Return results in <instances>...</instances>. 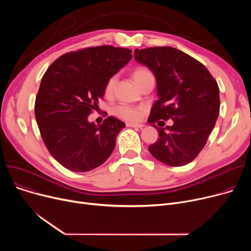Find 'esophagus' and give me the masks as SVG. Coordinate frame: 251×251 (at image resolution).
<instances>
[{"mask_svg":"<svg viewBox=\"0 0 251 251\" xmlns=\"http://www.w3.org/2000/svg\"><path fill=\"white\" fill-rule=\"evenodd\" d=\"M128 127H133V128H142L144 125L143 124H135V123H127L126 124Z\"/></svg>","mask_w":251,"mask_h":251,"instance_id":"obj_1","label":"esophagus"}]
</instances>
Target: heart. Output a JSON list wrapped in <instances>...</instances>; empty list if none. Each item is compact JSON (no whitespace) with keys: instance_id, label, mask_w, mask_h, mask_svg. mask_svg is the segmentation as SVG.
<instances>
[{"instance_id":"1","label":"heart","mask_w":251,"mask_h":251,"mask_svg":"<svg viewBox=\"0 0 251 251\" xmlns=\"http://www.w3.org/2000/svg\"><path fill=\"white\" fill-rule=\"evenodd\" d=\"M152 77H153V74L151 73V71L147 67H143V66H139V67H136L132 71V78L134 79V81L137 83L139 87H141L144 82H147L150 78H152ZM117 79H118L117 75H112L108 79L107 82H105L103 91H104V95L107 97L112 96L117 83ZM142 112H143V109L140 107H133V105H127V104H119L113 110V113L115 116L122 119V120L129 121V122L138 121L141 118Z\"/></svg>"}]
</instances>
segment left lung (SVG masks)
<instances>
[{
  "label": "left lung",
  "instance_id": "obj_1",
  "mask_svg": "<svg viewBox=\"0 0 251 251\" xmlns=\"http://www.w3.org/2000/svg\"><path fill=\"white\" fill-rule=\"evenodd\" d=\"M134 59L149 67L156 79L159 100L148 121L159 131V139L149 151L166 165L185 166L204 148L216 124L218 83L204 65L175 48L136 49ZM169 118L175 121L173 126L164 129L154 125Z\"/></svg>",
  "mask_w": 251,
  "mask_h": 251
}]
</instances>
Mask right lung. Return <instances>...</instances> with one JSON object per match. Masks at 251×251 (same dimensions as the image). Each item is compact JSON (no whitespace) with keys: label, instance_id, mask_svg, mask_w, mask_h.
Returning <instances> with one entry per match:
<instances>
[{"label":"right lung","instance_id":"right-lung-1","mask_svg":"<svg viewBox=\"0 0 251 251\" xmlns=\"http://www.w3.org/2000/svg\"><path fill=\"white\" fill-rule=\"evenodd\" d=\"M131 50L113 46L73 50L51 63L34 103L39 132L50 153L66 169L87 172L108 160L125 124L110 116L102 124L87 117L104 96V84L131 60Z\"/></svg>","mask_w":251,"mask_h":251}]
</instances>
